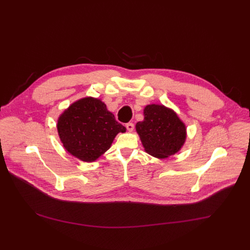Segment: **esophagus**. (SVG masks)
<instances>
[{
  "mask_svg": "<svg viewBox=\"0 0 250 250\" xmlns=\"http://www.w3.org/2000/svg\"><path fill=\"white\" fill-rule=\"evenodd\" d=\"M125 127H126V129H127L129 132H131V131L133 130V128H134V125H133L132 123H128V124L125 125Z\"/></svg>",
  "mask_w": 250,
  "mask_h": 250,
  "instance_id": "obj_1",
  "label": "esophagus"
}]
</instances>
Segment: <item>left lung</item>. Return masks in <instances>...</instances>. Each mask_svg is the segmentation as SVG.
I'll return each mask as SVG.
<instances>
[{"mask_svg": "<svg viewBox=\"0 0 250 250\" xmlns=\"http://www.w3.org/2000/svg\"><path fill=\"white\" fill-rule=\"evenodd\" d=\"M145 120L135 125L145 150L156 158H167L179 151L187 138L185 124L163 104H147Z\"/></svg>", "mask_w": 250, "mask_h": 250, "instance_id": "8db88e82", "label": "left lung"}]
</instances>
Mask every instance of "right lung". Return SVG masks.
I'll return each mask as SVG.
<instances>
[{"label": "right lung", "mask_w": 250, "mask_h": 250, "mask_svg": "<svg viewBox=\"0 0 250 250\" xmlns=\"http://www.w3.org/2000/svg\"><path fill=\"white\" fill-rule=\"evenodd\" d=\"M125 129L104 103L92 97L71 104L57 121L64 148L84 162L97 160L111 147L116 135Z\"/></svg>", "instance_id": "1"}]
</instances>
